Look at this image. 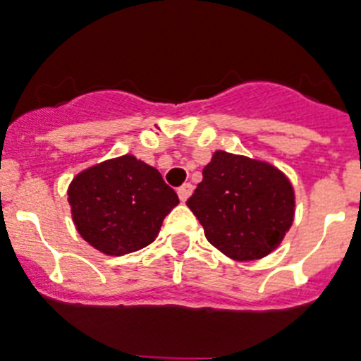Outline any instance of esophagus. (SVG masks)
Returning a JSON list of instances; mask_svg holds the SVG:
<instances>
[{
  "instance_id": "1",
  "label": "esophagus",
  "mask_w": 361,
  "mask_h": 361,
  "mask_svg": "<svg viewBox=\"0 0 361 361\" xmlns=\"http://www.w3.org/2000/svg\"><path fill=\"white\" fill-rule=\"evenodd\" d=\"M192 189H195V187L190 185V183H183V185L178 189V196H180L181 202H187V198L192 195Z\"/></svg>"
}]
</instances>
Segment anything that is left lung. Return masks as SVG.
I'll return each instance as SVG.
<instances>
[{"instance_id":"obj_1","label":"left lung","mask_w":361,"mask_h":361,"mask_svg":"<svg viewBox=\"0 0 361 361\" xmlns=\"http://www.w3.org/2000/svg\"><path fill=\"white\" fill-rule=\"evenodd\" d=\"M187 205L205 237L235 260L266 257L284 238L293 220V189L269 163L214 152Z\"/></svg>"}]
</instances>
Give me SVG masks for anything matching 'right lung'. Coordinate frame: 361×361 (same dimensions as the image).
Wrapping results in <instances>:
<instances>
[{"label":"right lung","mask_w":361,"mask_h":361,"mask_svg":"<svg viewBox=\"0 0 361 361\" xmlns=\"http://www.w3.org/2000/svg\"><path fill=\"white\" fill-rule=\"evenodd\" d=\"M68 196L80 237L114 257L154 242L166 214L180 204L161 174L134 156L86 169L71 181Z\"/></svg>","instance_id":"add662e5"}]
</instances>
